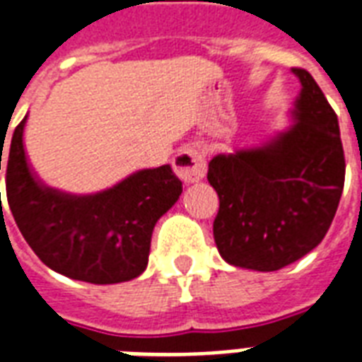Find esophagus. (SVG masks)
<instances>
[{"label":"esophagus","mask_w":362,"mask_h":362,"mask_svg":"<svg viewBox=\"0 0 362 362\" xmlns=\"http://www.w3.org/2000/svg\"><path fill=\"white\" fill-rule=\"evenodd\" d=\"M173 168L180 180L199 182L207 173V163H205V153L199 146H189L180 149L173 159Z\"/></svg>","instance_id":"1"}]
</instances>
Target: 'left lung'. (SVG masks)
Returning a JSON list of instances; mask_svg holds the SVG:
<instances>
[{"label":"left lung","mask_w":362,"mask_h":362,"mask_svg":"<svg viewBox=\"0 0 362 362\" xmlns=\"http://www.w3.org/2000/svg\"><path fill=\"white\" fill-rule=\"evenodd\" d=\"M301 80L297 122L259 149L216 155L207 180L218 195L213 234L226 263L272 272L322 242L338 211L345 157L338 117L315 78Z\"/></svg>","instance_id":"1"}]
</instances>
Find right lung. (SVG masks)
I'll return each mask as SVG.
<instances>
[{
	"mask_svg": "<svg viewBox=\"0 0 362 362\" xmlns=\"http://www.w3.org/2000/svg\"><path fill=\"white\" fill-rule=\"evenodd\" d=\"M24 122L26 117L11 138L5 188L13 218L32 251L72 280L119 284L140 276L147 267L155 222L182 194L173 168L140 170L98 195L61 194L38 184L28 170Z\"/></svg>",
	"mask_w": 362,
	"mask_h": 362,
	"instance_id": "1",
	"label": "right lung"
}]
</instances>
